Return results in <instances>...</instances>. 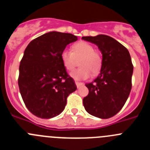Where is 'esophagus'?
<instances>
[{
	"instance_id": "1",
	"label": "esophagus",
	"mask_w": 150,
	"mask_h": 150,
	"mask_svg": "<svg viewBox=\"0 0 150 150\" xmlns=\"http://www.w3.org/2000/svg\"><path fill=\"white\" fill-rule=\"evenodd\" d=\"M75 83H76V87H77L78 88H80V87L81 86H83V83H79V82H77V81H76L75 82Z\"/></svg>"
}]
</instances>
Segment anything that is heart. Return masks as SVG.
<instances>
[{
	"label": "heart",
	"instance_id": "b5f03b06",
	"mask_svg": "<svg viewBox=\"0 0 150 150\" xmlns=\"http://www.w3.org/2000/svg\"><path fill=\"white\" fill-rule=\"evenodd\" d=\"M79 59V65L81 67L71 74V76L74 79H86L91 76V72L93 75L100 72L102 58L90 43L81 41L73 46L72 52L64 50L61 54L62 64L67 71H73L76 65V60Z\"/></svg>",
	"mask_w": 150,
	"mask_h": 150
}]
</instances>
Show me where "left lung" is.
<instances>
[{"mask_svg": "<svg viewBox=\"0 0 150 150\" xmlns=\"http://www.w3.org/2000/svg\"><path fill=\"white\" fill-rule=\"evenodd\" d=\"M82 39L96 44L103 57L99 76L86 84L88 94L83 98V106L89 114L108 119L121 110L131 92L134 67L129 52L104 34Z\"/></svg>", "mask_w": 150, "mask_h": 150, "instance_id": "1", "label": "left lung"}]
</instances>
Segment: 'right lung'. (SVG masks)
Segmentation results:
<instances>
[{"label": "right lung", "mask_w": 150, "mask_h": 150, "mask_svg": "<svg viewBox=\"0 0 150 150\" xmlns=\"http://www.w3.org/2000/svg\"><path fill=\"white\" fill-rule=\"evenodd\" d=\"M77 37L57 31L46 33L28 45L19 65L18 84L28 110L41 119L58 116L69 95L76 90L61 59L67 45Z\"/></svg>", "instance_id": "1"}]
</instances>
